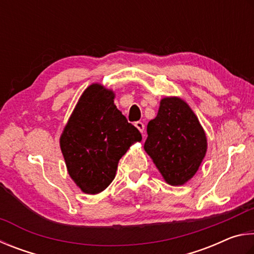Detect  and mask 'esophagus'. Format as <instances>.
Returning a JSON list of instances; mask_svg holds the SVG:
<instances>
[{
  "instance_id": "1",
  "label": "esophagus",
  "mask_w": 254,
  "mask_h": 254,
  "mask_svg": "<svg viewBox=\"0 0 254 254\" xmlns=\"http://www.w3.org/2000/svg\"><path fill=\"white\" fill-rule=\"evenodd\" d=\"M135 126H136L137 129H138L140 132H144L145 126H144L143 123H141V122H136V123H135Z\"/></svg>"
}]
</instances>
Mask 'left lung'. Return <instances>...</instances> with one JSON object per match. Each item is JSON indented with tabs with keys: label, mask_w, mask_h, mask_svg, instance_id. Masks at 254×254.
<instances>
[{
	"label": "left lung",
	"mask_w": 254,
	"mask_h": 254,
	"mask_svg": "<svg viewBox=\"0 0 254 254\" xmlns=\"http://www.w3.org/2000/svg\"><path fill=\"white\" fill-rule=\"evenodd\" d=\"M147 135L145 152L167 184L184 185L196 174L207 138L188 102L180 97L163 98L157 116L147 125Z\"/></svg>",
	"instance_id": "1"
}]
</instances>
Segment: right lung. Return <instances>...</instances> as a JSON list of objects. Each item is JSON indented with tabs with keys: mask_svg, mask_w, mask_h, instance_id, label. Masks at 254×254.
I'll return each instance as SVG.
<instances>
[{
	"mask_svg": "<svg viewBox=\"0 0 254 254\" xmlns=\"http://www.w3.org/2000/svg\"><path fill=\"white\" fill-rule=\"evenodd\" d=\"M115 92L92 83L80 96L60 136L66 170L86 194H98L114 181L119 159L141 140L139 130L114 104Z\"/></svg>",
	"mask_w": 254,
	"mask_h": 254,
	"instance_id": "obj_1",
	"label": "right lung"
}]
</instances>
